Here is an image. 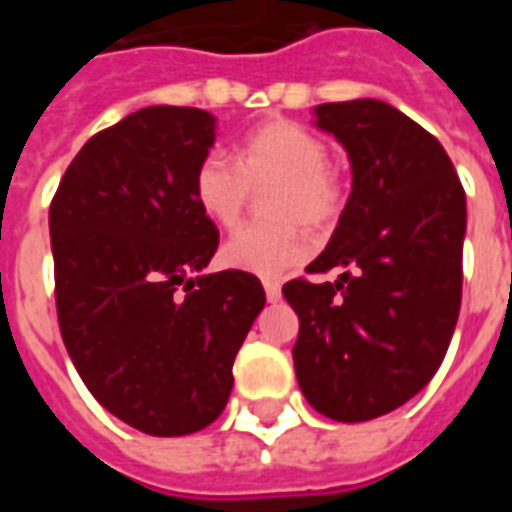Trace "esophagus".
Returning <instances> with one entry per match:
<instances>
[{
	"mask_svg": "<svg viewBox=\"0 0 512 512\" xmlns=\"http://www.w3.org/2000/svg\"><path fill=\"white\" fill-rule=\"evenodd\" d=\"M263 288H266V299L268 301L282 299V285H279L277 279H263Z\"/></svg>",
	"mask_w": 512,
	"mask_h": 512,
	"instance_id": "34e87169",
	"label": "esophagus"
}]
</instances>
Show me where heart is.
<instances>
[{"mask_svg":"<svg viewBox=\"0 0 512 512\" xmlns=\"http://www.w3.org/2000/svg\"><path fill=\"white\" fill-rule=\"evenodd\" d=\"M321 136L293 120H268L233 147V161L208 153L194 169L191 191L200 211L219 227H233L249 200V186L277 180L268 194V216L279 222L246 224L222 246V263L233 271L277 279L301 266L312 252L299 222L326 227L343 205L340 180L329 167Z\"/></svg>","mask_w":512,"mask_h":512,"instance_id":"obj_1","label":"heart"}]
</instances>
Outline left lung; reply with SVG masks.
Returning <instances> with one entry per match:
<instances>
[{
  "mask_svg": "<svg viewBox=\"0 0 512 512\" xmlns=\"http://www.w3.org/2000/svg\"><path fill=\"white\" fill-rule=\"evenodd\" d=\"M315 126L351 161V197L332 241L290 279L299 315L296 378L337 422L395 411L436 376L458 323L466 194L439 139L395 106L359 98L315 106Z\"/></svg>",
  "mask_w": 512,
  "mask_h": 512,
  "instance_id": "left-lung-1",
  "label": "left lung"
}]
</instances>
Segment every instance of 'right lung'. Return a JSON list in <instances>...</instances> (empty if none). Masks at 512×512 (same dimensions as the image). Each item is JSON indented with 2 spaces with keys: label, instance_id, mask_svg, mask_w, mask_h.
<instances>
[{
  "label": "right lung",
  "instance_id": "obj_1",
  "mask_svg": "<svg viewBox=\"0 0 512 512\" xmlns=\"http://www.w3.org/2000/svg\"><path fill=\"white\" fill-rule=\"evenodd\" d=\"M213 139L205 109H139L87 139L49 208L62 343L95 400L150 436L222 414L266 304L255 274H202L219 230L191 180Z\"/></svg>",
  "mask_w": 512,
  "mask_h": 512
}]
</instances>
